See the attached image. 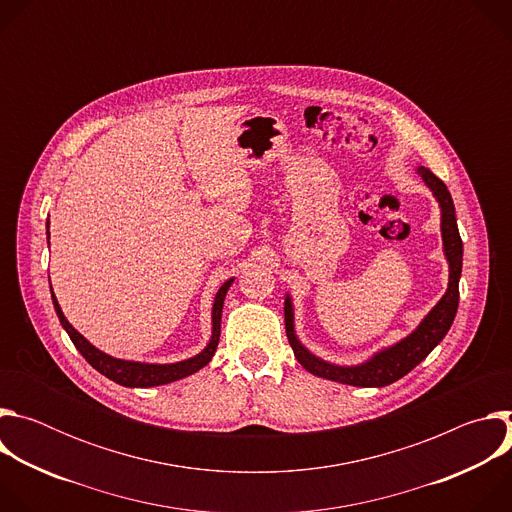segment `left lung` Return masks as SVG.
I'll use <instances>...</instances> for the list:
<instances>
[{
  "label": "left lung",
  "mask_w": 512,
  "mask_h": 512,
  "mask_svg": "<svg viewBox=\"0 0 512 512\" xmlns=\"http://www.w3.org/2000/svg\"><path fill=\"white\" fill-rule=\"evenodd\" d=\"M417 174L423 178V182L433 192L435 200L440 202V208H442V241H444L446 259L450 265V279H448L446 294L431 308V312L421 320V324L409 336H405L393 346H387L375 352L367 362L354 364V367H340V364L326 362L316 354H312L298 340L296 326H294V304H291L289 296H285L283 310H285L287 340L291 348H294L298 362L308 373L328 381L342 383V385H352V387H387L399 381L401 377H405L409 371H413L417 364L448 334L458 312V300H460L458 283L462 275L464 247H462V239L456 223L454 200L448 186L423 166L417 168Z\"/></svg>",
  "instance_id": "left-lung-1"
}]
</instances>
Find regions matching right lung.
<instances>
[{
    "label": "right lung",
    "instance_id": "1",
    "mask_svg": "<svg viewBox=\"0 0 512 512\" xmlns=\"http://www.w3.org/2000/svg\"><path fill=\"white\" fill-rule=\"evenodd\" d=\"M50 237V233H48ZM235 279H229L221 285V289L216 291V298L212 304V336L210 342L206 344V348L186 360L180 362H172V364H150V362H135V360H121V358H113L109 354H105L103 350L95 348L81 332H77L72 328V324L64 318L56 296L52 291V304L56 310V316L62 324V328L66 330V334L70 336L72 344L77 346V350L85 356V360L91 364L95 371H99L101 375H105L107 379L115 381L117 385L123 387H158V385H168L174 383L178 379H184L196 371H200L202 367L210 362V358L216 352L218 346V338H221V316H223V304H225V296Z\"/></svg>",
    "mask_w": 512,
    "mask_h": 512
}]
</instances>
